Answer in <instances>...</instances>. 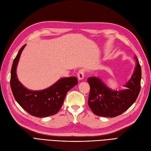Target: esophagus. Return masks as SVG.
<instances>
[{
    "label": "esophagus",
    "instance_id": "obj_1",
    "mask_svg": "<svg viewBox=\"0 0 151 151\" xmlns=\"http://www.w3.org/2000/svg\"><path fill=\"white\" fill-rule=\"evenodd\" d=\"M84 74H85V71L83 69H81L79 70V72H77V77H78L79 80L81 81L84 79Z\"/></svg>",
    "mask_w": 151,
    "mask_h": 151
}]
</instances>
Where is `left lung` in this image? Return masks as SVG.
Segmentation results:
<instances>
[{
    "label": "left lung",
    "mask_w": 151,
    "mask_h": 151,
    "mask_svg": "<svg viewBox=\"0 0 151 151\" xmlns=\"http://www.w3.org/2000/svg\"><path fill=\"white\" fill-rule=\"evenodd\" d=\"M131 79L124 86L126 89L114 91L109 89L98 77H90L88 105L96 115L115 117L127 111L137 98L140 91L141 67L137 58Z\"/></svg>",
    "instance_id": "8db88e82"
}]
</instances>
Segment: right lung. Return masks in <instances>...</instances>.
<instances>
[{
  "instance_id": "add662e5",
  "label": "right lung",
  "mask_w": 151,
  "mask_h": 151,
  "mask_svg": "<svg viewBox=\"0 0 151 151\" xmlns=\"http://www.w3.org/2000/svg\"><path fill=\"white\" fill-rule=\"evenodd\" d=\"M23 45L13 61L11 72V88L16 101L26 111L36 117L44 118L55 115L62 106L67 92L78 84L76 77H63L49 88L42 91L26 89L17 79L16 68Z\"/></svg>"
}]
</instances>
